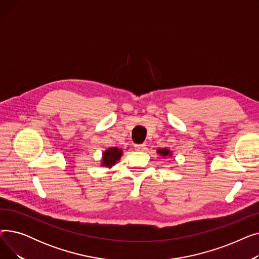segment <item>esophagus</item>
Instances as JSON below:
<instances>
[{
	"instance_id": "esophagus-1",
	"label": "esophagus",
	"mask_w": 259,
	"mask_h": 259,
	"mask_svg": "<svg viewBox=\"0 0 259 259\" xmlns=\"http://www.w3.org/2000/svg\"><path fill=\"white\" fill-rule=\"evenodd\" d=\"M134 148L137 149V150L144 151L145 149H146V144H142V145H134Z\"/></svg>"
}]
</instances>
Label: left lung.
I'll return each instance as SVG.
<instances>
[{"label":"left lung","instance_id":"obj_1","mask_svg":"<svg viewBox=\"0 0 259 259\" xmlns=\"http://www.w3.org/2000/svg\"><path fill=\"white\" fill-rule=\"evenodd\" d=\"M157 153L162 156V157H171L172 156V152L167 148H159L157 149Z\"/></svg>","mask_w":259,"mask_h":259}]
</instances>
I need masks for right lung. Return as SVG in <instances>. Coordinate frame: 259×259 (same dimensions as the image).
<instances>
[{
    "label": "right lung",
    "instance_id": "1",
    "mask_svg": "<svg viewBox=\"0 0 259 259\" xmlns=\"http://www.w3.org/2000/svg\"><path fill=\"white\" fill-rule=\"evenodd\" d=\"M122 155V150L121 149H118L116 147L112 148H108L107 150L103 152V157H102V162L101 165L103 167H108L111 168L116 164V161L119 160V158Z\"/></svg>",
    "mask_w": 259,
    "mask_h": 259
}]
</instances>
